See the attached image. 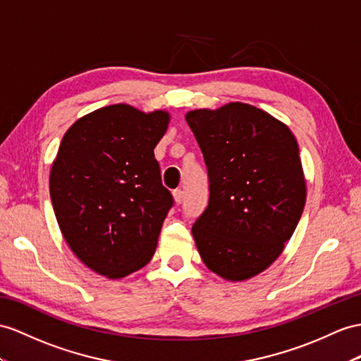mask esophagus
Wrapping results in <instances>:
<instances>
[{"mask_svg":"<svg viewBox=\"0 0 361 361\" xmlns=\"http://www.w3.org/2000/svg\"><path fill=\"white\" fill-rule=\"evenodd\" d=\"M173 200H175V202H177V204H181L183 200H184V192L181 189L173 190Z\"/></svg>","mask_w":361,"mask_h":361,"instance_id":"esophagus-1","label":"esophagus"}]
</instances>
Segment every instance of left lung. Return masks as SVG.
Listing matches in <instances>:
<instances>
[{
    "label": "left lung",
    "mask_w": 361,
    "mask_h": 361,
    "mask_svg": "<svg viewBox=\"0 0 361 361\" xmlns=\"http://www.w3.org/2000/svg\"><path fill=\"white\" fill-rule=\"evenodd\" d=\"M186 122L209 177V204L192 227L201 259L223 279H250L279 257L302 216L298 142L288 126L241 102L189 111Z\"/></svg>",
    "instance_id": "left-lung-1"
}]
</instances>
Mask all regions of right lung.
I'll use <instances>...</instances> for the list:
<instances>
[{
    "mask_svg": "<svg viewBox=\"0 0 361 361\" xmlns=\"http://www.w3.org/2000/svg\"><path fill=\"white\" fill-rule=\"evenodd\" d=\"M169 118L125 104L96 109L70 126L53 161L50 197L63 239L109 279L152 259L173 206L154 157Z\"/></svg>",
    "mask_w": 361,
    "mask_h": 361,
    "instance_id": "1",
    "label": "right lung"
}]
</instances>
